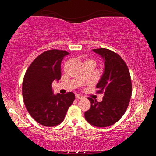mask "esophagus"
Returning <instances> with one entry per match:
<instances>
[{
	"label": "esophagus",
	"instance_id": "esophagus-1",
	"mask_svg": "<svg viewBox=\"0 0 156 156\" xmlns=\"http://www.w3.org/2000/svg\"><path fill=\"white\" fill-rule=\"evenodd\" d=\"M76 99H81V98H83V96H80V95H79V94H77V95H76Z\"/></svg>",
	"mask_w": 156,
	"mask_h": 156
}]
</instances>
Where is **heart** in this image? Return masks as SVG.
I'll list each match as a JSON object with an SVG mask.
<instances>
[{
    "mask_svg": "<svg viewBox=\"0 0 156 156\" xmlns=\"http://www.w3.org/2000/svg\"><path fill=\"white\" fill-rule=\"evenodd\" d=\"M91 60V61H93L94 62V60Z\"/></svg>",
    "mask_w": 156,
    "mask_h": 156,
    "instance_id": "1",
    "label": "heart"
}]
</instances>
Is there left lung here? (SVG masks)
Returning <instances> with one entry per match:
<instances>
[{
    "instance_id": "8db88e82",
    "label": "left lung",
    "mask_w": 156,
    "mask_h": 156,
    "mask_svg": "<svg viewBox=\"0 0 156 156\" xmlns=\"http://www.w3.org/2000/svg\"><path fill=\"white\" fill-rule=\"evenodd\" d=\"M93 51L105 61L104 73L96 85L97 93H104V97L101 102L88 98L91 105L84 117L91 125L105 127L117 122L127 109L132 94L131 76L126 62L118 54L105 48Z\"/></svg>"
}]
</instances>
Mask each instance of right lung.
<instances>
[{
    "label": "right lung",
    "mask_w": 156,
    "mask_h": 156,
    "mask_svg": "<svg viewBox=\"0 0 156 156\" xmlns=\"http://www.w3.org/2000/svg\"><path fill=\"white\" fill-rule=\"evenodd\" d=\"M69 53L58 49L48 50L31 63L23 78V100L29 113L37 122L54 126L65 119L73 100V92L54 94L52 83L61 78V62Z\"/></svg>",
    "instance_id": "add662e5"
}]
</instances>
